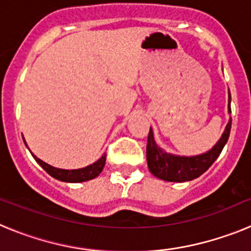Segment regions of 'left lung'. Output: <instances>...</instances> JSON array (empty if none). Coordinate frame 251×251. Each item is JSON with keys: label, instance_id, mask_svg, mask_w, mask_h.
<instances>
[{"label": "left lung", "instance_id": "8db88e82", "mask_svg": "<svg viewBox=\"0 0 251 251\" xmlns=\"http://www.w3.org/2000/svg\"><path fill=\"white\" fill-rule=\"evenodd\" d=\"M230 99L231 97L229 94V110L231 112ZM230 129H231V119L226 126L225 132L216 146L207 153L195 157H178L163 152L161 148L157 147L156 142L153 139L152 130L150 129L147 139L148 168L156 177L170 182H185L197 178L211 167L217 157L220 156L224 146L229 139Z\"/></svg>", "mask_w": 251, "mask_h": 251}]
</instances>
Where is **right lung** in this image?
I'll return each instance as SVG.
<instances>
[{
  "mask_svg": "<svg viewBox=\"0 0 251 251\" xmlns=\"http://www.w3.org/2000/svg\"><path fill=\"white\" fill-rule=\"evenodd\" d=\"M32 156H34V154H32ZM34 158L36 159L37 163H39L50 176L59 179V181H64V182H84V181L94 178V177L98 176L101 171H103L104 165H105V154H103L101 158H99L95 163L88 166V167L72 171L55 168L52 167V166L45 163V162H43L40 158H37V157L34 156Z\"/></svg>",
  "mask_w": 251,
  "mask_h": 251,
  "instance_id": "obj_1",
  "label": "right lung"
}]
</instances>
